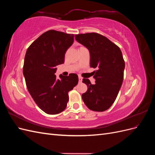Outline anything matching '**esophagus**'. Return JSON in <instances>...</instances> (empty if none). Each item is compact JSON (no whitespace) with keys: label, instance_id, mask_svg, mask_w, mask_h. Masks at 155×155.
Returning <instances> with one entry per match:
<instances>
[{"label":"esophagus","instance_id":"esophagus-1","mask_svg":"<svg viewBox=\"0 0 155 155\" xmlns=\"http://www.w3.org/2000/svg\"><path fill=\"white\" fill-rule=\"evenodd\" d=\"M82 80H83V78L81 77V76H79V83H81Z\"/></svg>","mask_w":155,"mask_h":155}]
</instances>
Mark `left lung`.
<instances>
[{"label": "left lung", "instance_id": "8db88e82", "mask_svg": "<svg viewBox=\"0 0 155 155\" xmlns=\"http://www.w3.org/2000/svg\"><path fill=\"white\" fill-rule=\"evenodd\" d=\"M91 55V67L96 68L93 78L94 85L88 79H83L88 87L82 94L83 101L89 109L97 112L107 110L118 96L124 79L125 61L118 46L106 37L96 33L75 35Z\"/></svg>", "mask_w": 155, "mask_h": 155}]
</instances>
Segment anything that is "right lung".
I'll use <instances>...</instances> for the list:
<instances>
[{"label":"right lung","mask_w":155,"mask_h":155,"mask_svg":"<svg viewBox=\"0 0 155 155\" xmlns=\"http://www.w3.org/2000/svg\"><path fill=\"white\" fill-rule=\"evenodd\" d=\"M74 34L51 30L40 35L28 48L23 66L26 87L35 104L46 114L63 111L68 92L78 83V76L56 78V66L64 63V54L74 43Z\"/></svg>","instance_id":"obj_1"}]
</instances>
